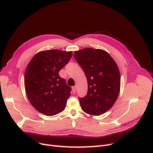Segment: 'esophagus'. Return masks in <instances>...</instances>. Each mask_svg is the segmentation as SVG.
Instances as JSON below:
<instances>
[{
	"label": "esophagus",
	"mask_w": 153,
	"mask_h": 153,
	"mask_svg": "<svg viewBox=\"0 0 153 153\" xmlns=\"http://www.w3.org/2000/svg\"><path fill=\"white\" fill-rule=\"evenodd\" d=\"M76 89V86H73V87H72V91H73V93H75V92Z\"/></svg>",
	"instance_id": "34e87169"
}]
</instances>
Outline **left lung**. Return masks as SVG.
I'll return each mask as SVG.
<instances>
[{"mask_svg": "<svg viewBox=\"0 0 153 153\" xmlns=\"http://www.w3.org/2000/svg\"><path fill=\"white\" fill-rule=\"evenodd\" d=\"M87 77V95L79 98L82 110L100 115L108 110L117 100L121 86L119 68L105 51L91 48L75 52L74 55Z\"/></svg>", "mask_w": 153, "mask_h": 153, "instance_id": "left-lung-1", "label": "left lung"}]
</instances>
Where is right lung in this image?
Returning a JSON list of instances; mask_svg holds the SVG:
<instances>
[{
	"label": "right lung",
	"mask_w": 153,
	"mask_h": 153,
	"mask_svg": "<svg viewBox=\"0 0 153 153\" xmlns=\"http://www.w3.org/2000/svg\"><path fill=\"white\" fill-rule=\"evenodd\" d=\"M71 57V52L46 50L37 53L29 63L25 89L30 103L39 112L52 116L65 108L71 88L59 72Z\"/></svg>",
	"instance_id": "add662e5"
}]
</instances>
